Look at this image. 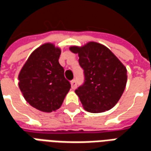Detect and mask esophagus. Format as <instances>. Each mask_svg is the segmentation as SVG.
Masks as SVG:
<instances>
[{"mask_svg": "<svg viewBox=\"0 0 151 151\" xmlns=\"http://www.w3.org/2000/svg\"><path fill=\"white\" fill-rule=\"evenodd\" d=\"M70 83H71V87L73 89H75L76 86H77V82H76V80H72L70 82Z\"/></svg>", "mask_w": 151, "mask_h": 151, "instance_id": "obj_1", "label": "esophagus"}]
</instances>
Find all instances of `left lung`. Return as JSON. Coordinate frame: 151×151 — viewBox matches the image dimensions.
<instances>
[{"mask_svg":"<svg viewBox=\"0 0 151 151\" xmlns=\"http://www.w3.org/2000/svg\"><path fill=\"white\" fill-rule=\"evenodd\" d=\"M78 53L84 82L75 91L82 106L92 113L108 111L116 104L127 82V70L108 47L90 42L82 47H71Z\"/></svg>","mask_w":151,"mask_h":151,"instance_id":"left-lung-1","label":"left lung"}]
</instances>
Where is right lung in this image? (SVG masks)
Wrapping results in <instances>:
<instances>
[{
    "label": "right lung",
    "mask_w": 151,
    "mask_h": 151,
    "mask_svg": "<svg viewBox=\"0 0 151 151\" xmlns=\"http://www.w3.org/2000/svg\"><path fill=\"white\" fill-rule=\"evenodd\" d=\"M60 49L45 43L31 53L18 75L19 88L29 104L51 112L60 108L71 85L59 64Z\"/></svg>",
    "instance_id": "right-lung-1"
}]
</instances>
